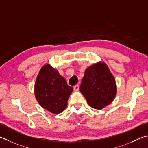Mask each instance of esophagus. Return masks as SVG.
<instances>
[{
	"label": "esophagus",
	"mask_w": 148,
	"mask_h": 148,
	"mask_svg": "<svg viewBox=\"0 0 148 148\" xmlns=\"http://www.w3.org/2000/svg\"><path fill=\"white\" fill-rule=\"evenodd\" d=\"M73 89H74L75 91H78V90H79V86L78 84L75 85V86L73 87Z\"/></svg>",
	"instance_id": "obj_1"
}]
</instances>
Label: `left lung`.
<instances>
[{
	"instance_id": "left-lung-1",
	"label": "left lung",
	"mask_w": 148,
	"mask_h": 148,
	"mask_svg": "<svg viewBox=\"0 0 148 148\" xmlns=\"http://www.w3.org/2000/svg\"><path fill=\"white\" fill-rule=\"evenodd\" d=\"M80 91L88 105L95 109H102L112 103L116 95V84L107 65L99 62L88 67Z\"/></svg>"
}]
</instances>
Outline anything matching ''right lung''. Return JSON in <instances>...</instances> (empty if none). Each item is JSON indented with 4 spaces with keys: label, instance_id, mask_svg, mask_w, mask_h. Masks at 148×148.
<instances>
[{
    "label": "right lung",
    "instance_id": "1",
    "mask_svg": "<svg viewBox=\"0 0 148 148\" xmlns=\"http://www.w3.org/2000/svg\"><path fill=\"white\" fill-rule=\"evenodd\" d=\"M73 88L50 65L43 66L36 79L34 92L41 107L53 114L62 112L67 107Z\"/></svg>",
    "mask_w": 148,
    "mask_h": 148
}]
</instances>
